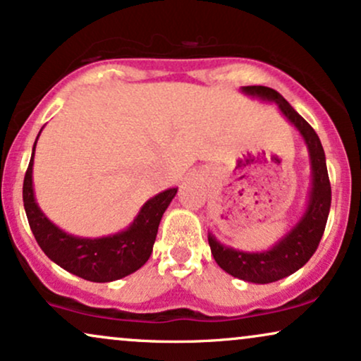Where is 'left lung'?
Here are the masks:
<instances>
[{"instance_id":"1","label":"left lung","mask_w":361,"mask_h":361,"mask_svg":"<svg viewBox=\"0 0 361 361\" xmlns=\"http://www.w3.org/2000/svg\"><path fill=\"white\" fill-rule=\"evenodd\" d=\"M240 92L262 102H274L282 116L301 134L310 156L311 183L306 208L296 224L267 250H240L225 245L212 232H208V244L215 262L245 282L269 284L284 279L299 271L318 249L324 227H326L329 207H331V185H329L326 156L314 129L293 109L274 89L264 85L240 87Z\"/></svg>"}]
</instances>
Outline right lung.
<instances>
[{"mask_svg": "<svg viewBox=\"0 0 361 361\" xmlns=\"http://www.w3.org/2000/svg\"><path fill=\"white\" fill-rule=\"evenodd\" d=\"M43 129V128H42ZM38 133L23 181V205L27 219L40 249L56 266L73 276L92 282L123 279L141 269L149 259L161 216L178 188H168L149 198L134 220L121 232L106 237H79L65 232L42 212L33 190V158Z\"/></svg>", "mask_w": 361, "mask_h": 361, "instance_id": "add662e5", "label": "right lung"}]
</instances>
